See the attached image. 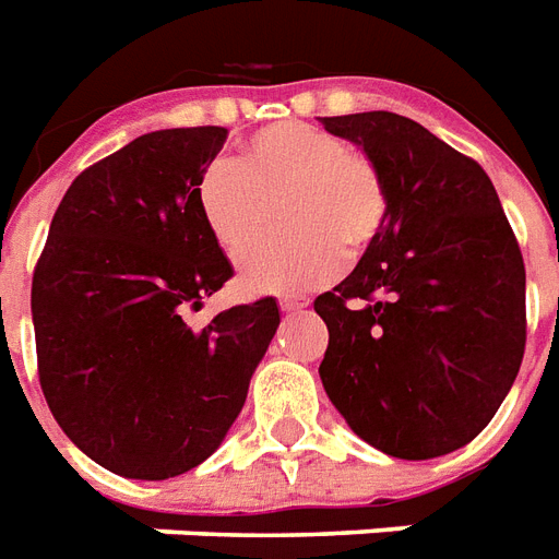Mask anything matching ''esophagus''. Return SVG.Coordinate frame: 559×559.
<instances>
[{
    "instance_id": "esophagus-1",
    "label": "esophagus",
    "mask_w": 559,
    "mask_h": 559,
    "mask_svg": "<svg viewBox=\"0 0 559 559\" xmlns=\"http://www.w3.org/2000/svg\"><path fill=\"white\" fill-rule=\"evenodd\" d=\"M281 305V310H301V308H308V298H296V296H284L278 301Z\"/></svg>"
}]
</instances>
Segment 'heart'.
Wrapping results in <instances>:
<instances>
[{
	"label": "heart",
	"instance_id": "b5f03b06",
	"mask_svg": "<svg viewBox=\"0 0 559 559\" xmlns=\"http://www.w3.org/2000/svg\"><path fill=\"white\" fill-rule=\"evenodd\" d=\"M199 211L228 258H242L277 224L290 231L242 261L251 293L322 287L343 258L364 254L390 216L378 166L346 140L310 122H272L254 131L237 164L213 160L199 178Z\"/></svg>",
	"mask_w": 559,
	"mask_h": 559
}]
</instances>
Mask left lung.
Returning <instances> with one entry per match:
<instances>
[{
    "label": "left lung",
    "instance_id": "8db88e82",
    "mask_svg": "<svg viewBox=\"0 0 559 559\" xmlns=\"http://www.w3.org/2000/svg\"><path fill=\"white\" fill-rule=\"evenodd\" d=\"M381 173L390 216L355 272L313 301L328 399L383 454L428 460L478 437L516 381L525 261L489 176L390 110L322 117Z\"/></svg>",
    "mask_w": 559,
    "mask_h": 559
}]
</instances>
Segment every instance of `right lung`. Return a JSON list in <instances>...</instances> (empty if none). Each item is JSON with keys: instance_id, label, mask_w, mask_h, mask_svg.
<instances>
[{"instance_id": "1", "label": "right lung", "mask_w": 559, "mask_h": 559, "mask_svg": "<svg viewBox=\"0 0 559 559\" xmlns=\"http://www.w3.org/2000/svg\"><path fill=\"white\" fill-rule=\"evenodd\" d=\"M225 134L166 128L87 166L34 266L46 404L87 457L126 478H176L211 457L281 322L263 296L187 325L234 275L195 199Z\"/></svg>"}]
</instances>
